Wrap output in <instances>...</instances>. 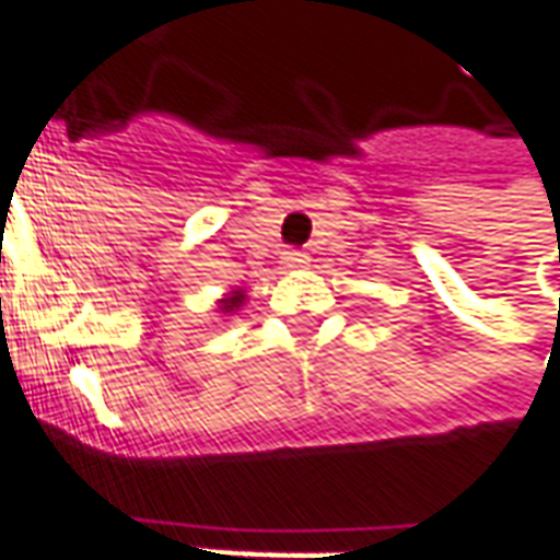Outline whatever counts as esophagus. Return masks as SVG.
<instances>
[{"label": "esophagus", "instance_id": "obj_1", "mask_svg": "<svg viewBox=\"0 0 560 560\" xmlns=\"http://www.w3.org/2000/svg\"><path fill=\"white\" fill-rule=\"evenodd\" d=\"M281 262H284V269H303V266L310 262V257H306L303 250H284V254H281Z\"/></svg>", "mask_w": 560, "mask_h": 560}]
</instances>
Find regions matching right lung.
I'll return each instance as SVG.
<instances>
[{
	"mask_svg": "<svg viewBox=\"0 0 560 560\" xmlns=\"http://www.w3.org/2000/svg\"><path fill=\"white\" fill-rule=\"evenodd\" d=\"M244 303H247V291L244 288H232L229 294H222L217 300V313L220 316H238V310H242Z\"/></svg>",
	"mask_w": 560,
	"mask_h": 560,
	"instance_id": "obj_1",
	"label": "right lung"
}]
</instances>
